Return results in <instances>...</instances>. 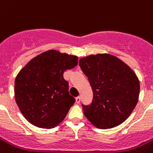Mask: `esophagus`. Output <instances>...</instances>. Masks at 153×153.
Returning a JSON list of instances; mask_svg holds the SVG:
<instances>
[{
  "instance_id": "34e87169",
  "label": "esophagus",
  "mask_w": 153,
  "mask_h": 153,
  "mask_svg": "<svg viewBox=\"0 0 153 153\" xmlns=\"http://www.w3.org/2000/svg\"><path fill=\"white\" fill-rule=\"evenodd\" d=\"M76 102L77 104H79V102H80V97L78 96V97H76Z\"/></svg>"
}]
</instances>
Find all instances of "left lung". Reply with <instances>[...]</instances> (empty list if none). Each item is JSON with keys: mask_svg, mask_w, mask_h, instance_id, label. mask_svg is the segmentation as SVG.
Segmentation results:
<instances>
[{"mask_svg": "<svg viewBox=\"0 0 153 153\" xmlns=\"http://www.w3.org/2000/svg\"><path fill=\"white\" fill-rule=\"evenodd\" d=\"M79 65L93 91L91 103L82 104L88 120L100 129L124 122L138 101L140 84L134 72L108 54L89 55L79 59Z\"/></svg>", "mask_w": 153, "mask_h": 153, "instance_id": "8db88e82", "label": "left lung"}]
</instances>
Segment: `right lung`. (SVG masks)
<instances>
[{"mask_svg":"<svg viewBox=\"0 0 153 153\" xmlns=\"http://www.w3.org/2000/svg\"><path fill=\"white\" fill-rule=\"evenodd\" d=\"M78 58L49 50L31 59L17 75L15 98L23 117L30 123L51 128L61 123L75 98L69 94L63 77L66 69L77 65Z\"/></svg>","mask_w":153,"mask_h":153,"instance_id":"right-lung-1","label":"right lung"}]
</instances>
